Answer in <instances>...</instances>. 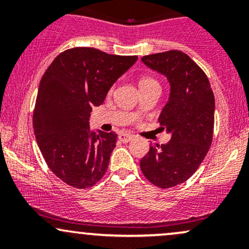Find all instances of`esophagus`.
I'll return each mask as SVG.
<instances>
[{
    "label": "esophagus",
    "mask_w": 249,
    "mask_h": 249,
    "mask_svg": "<svg viewBox=\"0 0 249 249\" xmlns=\"http://www.w3.org/2000/svg\"><path fill=\"white\" fill-rule=\"evenodd\" d=\"M118 138L122 142H128L130 141H132L133 136H131V134H127V133H121L118 136Z\"/></svg>",
    "instance_id": "obj_1"
}]
</instances>
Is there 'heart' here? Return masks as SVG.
<instances>
[{
    "label": "heart",
    "instance_id": "obj_1",
    "mask_svg": "<svg viewBox=\"0 0 249 249\" xmlns=\"http://www.w3.org/2000/svg\"><path fill=\"white\" fill-rule=\"evenodd\" d=\"M151 83H157V82L152 78H148V77H142L141 81H139V87H142V85H146V84H151Z\"/></svg>",
    "mask_w": 249,
    "mask_h": 249
}]
</instances>
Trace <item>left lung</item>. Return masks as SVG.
I'll list each match as a JSON object with an SVG mask.
<instances>
[{
    "label": "left lung",
    "mask_w": 249,
    "mask_h": 249,
    "mask_svg": "<svg viewBox=\"0 0 249 249\" xmlns=\"http://www.w3.org/2000/svg\"><path fill=\"white\" fill-rule=\"evenodd\" d=\"M142 62L166 77L170 84L158 121L171 141L150 146L141 168L153 185L170 188L193 176L210 150L215 110L213 91L204 71L181 51L144 56Z\"/></svg>",
    "instance_id": "1"
}]
</instances>
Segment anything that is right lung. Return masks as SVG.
<instances>
[{"mask_svg":"<svg viewBox=\"0 0 249 249\" xmlns=\"http://www.w3.org/2000/svg\"><path fill=\"white\" fill-rule=\"evenodd\" d=\"M137 59L73 48L59 53L43 75L34 132L48 166L65 184L89 188L107 172L118 136L91 132V110L103 104L111 87Z\"/></svg>","mask_w":249,"mask_h":249,"instance_id":"right-lung-1","label":"right lung"}]
</instances>
